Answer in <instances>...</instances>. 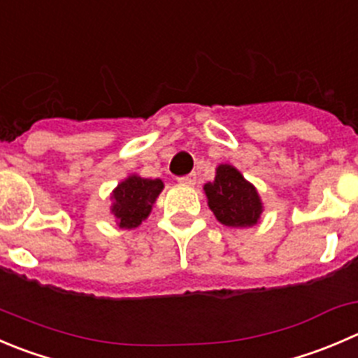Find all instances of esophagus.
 <instances>
[{
	"instance_id": "obj_1",
	"label": "esophagus",
	"mask_w": 358,
	"mask_h": 358,
	"mask_svg": "<svg viewBox=\"0 0 358 358\" xmlns=\"http://www.w3.org/2000/svg\"><path fill=\"white\" fill-rule=\"evenodd\" d=\"M178 183L180 185H185V187H194L196 185V175L182 176V178H178Z\"/></svg>"
}]
</instances>
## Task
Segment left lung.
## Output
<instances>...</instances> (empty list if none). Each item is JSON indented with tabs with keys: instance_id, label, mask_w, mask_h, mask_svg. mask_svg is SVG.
Instances as JSON below:
<instances>
[{
	"instance_id": "obj_1",
	"label": "left lung",
	"mask_w": 358,
	"mask_h": 358,
	"mask_svg": "<svg viewBox=\"0 0 358 358\" xmlns=\"http://www.w3.org/2000/svg\"><path fill=\"white\" fill-rule=\"evenodd\" d=\"M208 206L215 218L227 227H252L260 220L264 203L255 185L232 164H218L213 182L204 183Z\"/></svg>"
}]
</instances>
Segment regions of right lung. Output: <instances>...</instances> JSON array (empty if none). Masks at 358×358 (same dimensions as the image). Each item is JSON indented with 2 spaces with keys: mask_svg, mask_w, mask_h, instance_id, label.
Wrapping results in <instances>:
<instances>
[{
  "mask_svg": "<svg viewBox=\"0 0 358 358\" xmlns=\"http://www.w3.org/2000/svg\"><path fill=\"white\" fill-rule=\"evenodd\" d=\"M164 189L161 178H143V176L129 175L124 178L110 194V213L115 218L120 229H136L145 222L157 201L159 194Z\"/></svg>",
  "mask_w": 358,
  "mask_h": 358,
  "instance_id": "obj_1",
  "label": "right lung"
}]
</instances>
